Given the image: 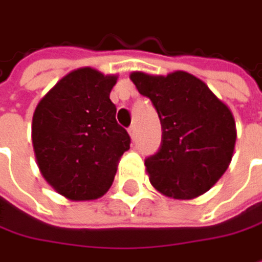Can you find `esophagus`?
Masks as SVG:
<instances>
[{"mask_svg":"<svg viewBox=\"0 0 262 262\" xmlns=\"http://www.w3.org/2000/svg\"><path fill=\"white\" fill-rule=\"evenodd\" d=\"M128 133H129V136H131V139L134 140V139H136V134H137V129H136V125H131V126L128 128Z\"/></svg>","mask_w":262,"mask_h":262,"instance_id":"34e87169","label":"esophagus"}]
</instances>
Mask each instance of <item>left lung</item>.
<instances>
[{
    "mask_svg": "<svg viewBox=\"0 0 262 262\" xmlns=\"http://www.w3.org/2000/svg\"><path fill=\"white\" fill-rule=\"evenodd\" d=\"M131 80L149 97L162 123V143L145 159L151 185L163 195L191 200L209 191L226 172L236 140L230 110L198 77L176 71Z\"/></svg>",
    "mask_w": 262,
    "mask_h": 262,
    "instance_id": "obj_1",
    "label": "left lung"
}]
</instances>
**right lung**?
I'll use <instances>...</instances> for the list:
<instances>
[{"label": "right lung", "instance_id": "right-lung-1", "mask_svg": "<svg viewBox=\"0 0 262 262\" xmlns=\"http://www.w3.org/2000/svg\"><path fill=\"white\" fill-rule=\"evenodd\" d=\"M116 76L79 68L38 103L32 139L42 177L70 200H94L113 185L129 134L116 120L110 99Z\"/></svg>", "mask_w": 262, "mask_h": 262}]
</instances>
